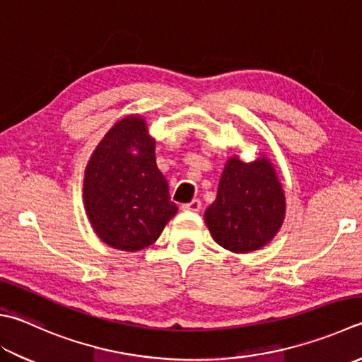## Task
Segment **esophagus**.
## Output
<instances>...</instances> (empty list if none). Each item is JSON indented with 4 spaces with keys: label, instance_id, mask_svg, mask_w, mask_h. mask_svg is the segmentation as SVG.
<instances>
[{
    "label": "esophagus",
    "instance_id": "esophagus-1",
    "mask_svg": "<svg viewBox=\"0 0 362 362\" xmlns=\"http://www.w3.org/2000/svg\"><path fill=\"white\" fill-rule=\"evenodd\" d=\"M184 211H200V208H202V202L199 200V199H194L192 202H189V203H184L182 206H181Z\"/></svg>",
    "mask_w": 362,
    "mask_h": 362
}]
</instances>
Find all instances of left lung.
<instances>
[{
  "label": "left lung",
  "instance_id": "1",
  "mask_svg": "<svg viewBox=\"0 0 362 362\" xmlns=\"http://www.w3.org/2000/svg\"><path fill=\"white\" fill-rule=\"evenodd\" d=\"M285 197L271 162L230 159L221 176L216 200L204 211L214 241L238 254L268 244L281 228Z\"/></svg>",
  "mask_w": 362,
  "mask_h": 362
}]
</instances>
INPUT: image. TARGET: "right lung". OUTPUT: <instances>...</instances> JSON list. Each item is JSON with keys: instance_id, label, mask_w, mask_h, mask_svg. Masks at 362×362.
Listing matches in <instances>:
<instances>
[{"instance_id": "right-lung-1", "label": "right lung", "mask_w": 362, "mask_h": 362, "mask_svg": "<svg viewBox=\"0 0 362 362\" xmlns=\"http://www.w3.org/2000/svg\"><path fill=\"white\" fill-rule=\"evenodd\" d=\"M83 200L100 240L127 252L153 244L176 214L141 118H122L102 139L88 162Z\"/></svg>"}]
</instances>
